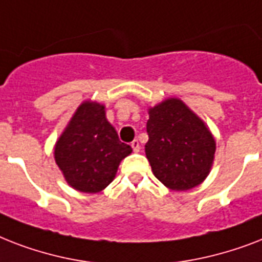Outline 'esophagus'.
I'll list each match as a JSON object with an SVG mask.
<instances>
[{
    "instance_id": "obj_1",
    "label": "esophagus",
    "mask_w": 262,
    "mask_h": 262,
    "mask_svg": "<svg viewBox=\"0 0 262 262\" xmlns=\"http://www.w3.org/2000/svg\"><path fill=\"white\" fill-rule=\"evenodd\" d=\"M132 148H133V151L135 152H139L140 151V143H139V140H133L132 141Z\"/></svg>"
}]
</instances>
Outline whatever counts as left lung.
Returning <instances> with one entry per match:
<instances>
[{
    "mask_svg": "<svg viewBox=\"0 0 262 262\" xmlns=\"http://www.w3.org/2000/svg\"><path fill=\"white\" fill-rule=\"evenodd\" d=\"M145 155L152 172L175 191L205 181L215 160L216 141L203 119L178 98L148 107Z\"/></svg>",
    "mask_w": 262,
    "mask_h": 262,
    "instance_id": "left-lung-1",
    "label": "left lung"
}]
</instances>
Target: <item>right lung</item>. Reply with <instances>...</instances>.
<instances>
[{"label": "right lung", "instance_id": "1", "mask_svg": "<svg viewBox=\"0 0 262 262\" xmlns=\"http://www.w3.org/2000/svg\"><path fill=\"white\" fill-rule=\"evenodd\" d=\"M132 154L106 118L104 104L84 100L54 145V159L67 183L83 193L104 190L119 163Z\"/></svg>", "mask_w": 262, "mask_h": 262}]
</instances>
